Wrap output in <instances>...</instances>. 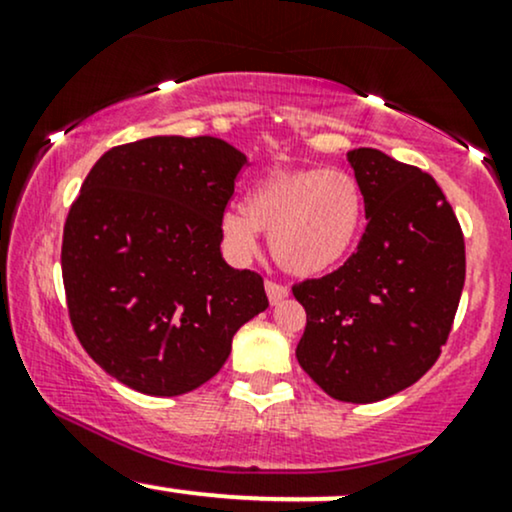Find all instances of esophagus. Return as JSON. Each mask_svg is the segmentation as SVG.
<instances>
[{"mask_svg": "<svg viewBox=\"0 0 512 512\" xmlns=\"http://www.w3.org/2000/svg\"><path fill=\"white\" fill-rule=\"evenodd\" d=\"M264 289H267L269 303H272V305H276L279 301H284V298L289 296V289H286L284 284H279V281H272V279L264 281Z\"/></svg>", "mask_w": 512, "mask_h": 512, "instance_id": "obj_1", "label": "esophagus"}]
</instances>
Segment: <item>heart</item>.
<instances>
[{"instance_id": "b5f03b06", "label": "heart", "mask_w": 512, "mask_h": 512, "mask_svg": "<svg viewBox=\"0 0 512 512\" xmlns=\"http://www.w3.org/2000/svg\"><path fill=\"white\" fill-rule=\"evenodd\" d=\"M363 192L344 168H286L267 175L243 207L221 214V245L231 260L248 262L260 231L269 233L274 260L296 276L337 267L361 236Z\"/></svg>"}]
</instances>
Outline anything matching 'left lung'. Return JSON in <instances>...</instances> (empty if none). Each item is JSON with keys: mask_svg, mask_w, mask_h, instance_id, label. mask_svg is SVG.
Returning a JSON list of instances; mask_svg holds the SVG:
<instances>
[{"mask_svg": "<svg viewBox=\"0 0 512 512\" xmlns=\"http://www.w3.org/2000/svg\"><path fill=\"white\" fill-rule=\"evenodd\" d=\"M366 231L354 255L293 286L305 308L301 368L339 402L414 385L448 342L464 286L460 221L431 175L378 149L349 151Z\"/></svg>", "mask_w": 512, "mask_h": 512, "instance_id": "obj_1", "label": "left lung"}]
</instances>
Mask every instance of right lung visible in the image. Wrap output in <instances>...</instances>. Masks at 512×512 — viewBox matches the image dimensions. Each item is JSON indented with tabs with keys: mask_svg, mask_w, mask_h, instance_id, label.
I'll list each match as a JSON object with an SVG mask.
<instances>
[{
	"mask_svg": "<svg viewBox=\"0 0 512 512\" xmlns=\"http://www.w3.org/2000/svg\"><path fill=\"white\" fill-rule=\"evenodd\" d=\"M245 161L214 137H149L113 146L86 175L64 221V293L86 354L122 385L197 390L267 310L262 276L221 257Z\"/></svg>",
	"mask_w": 512,
	"mask_h": 512,
	"instance_id": "obj_1",
	"label": "right lung"
}]
</instances>
